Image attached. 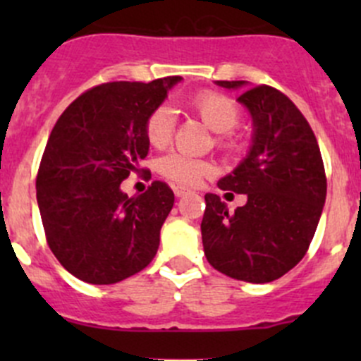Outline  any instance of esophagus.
Here are the masks:
<instances>
[{"instance_id": "esophagus-1", "label": "esophagus", "mask_w": 361, "mask_h": 361, "mask_svg": "<svg viewBox=\"0 0 361 361\" xmlns=\"http://www.w3.org/2000/svg\"><path fill=\"white\" fill-rule=\"evenodd\" d=\"M192 194L190 188H185V187H174V195L176 197H185V195Z\"/></svg>"}]
</instances>
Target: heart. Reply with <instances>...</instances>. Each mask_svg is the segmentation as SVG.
Listing matches in <instances>:
<instances>
[{"label": "heart", "mask_w": 361, "mask_h": 361, "mask_svg": "<svg viewBox=\"0 0 361 361\" xmlns=\"http://www.w3.org/2000/svg\"><path fill=\"white\" fill-rule=\"evenodd\" d=\"M190 110L202 120L214 134H228L239 122V110L231 97L218 92H201L188 103ZM174 130V113L167 104H160L148 115L145 134L152 147L164 148L169 145ZM159 171L169 180L181 185H197L202 178L213 174L209 162L190 155L171 152L159 160Z\"/></svg>", "instance_id": "heart-1"}]
</instances>
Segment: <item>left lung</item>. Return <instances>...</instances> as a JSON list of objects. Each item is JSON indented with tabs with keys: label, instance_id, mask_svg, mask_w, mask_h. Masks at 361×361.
Wrapping results in <instances>:
<instances>
[{
	"label": "left lung",
	"instance_id": "left-lung-1",
	"mask_svg": "<svg viewBox=\"0 0 361 361\" xmlns=\"http://www.w3.org/2000/svg\"><path fill=\"white\" fill-rule=\"evenodd\" d=\"M243 90L238 103L251 116L246 157L218 181L220 190L246 194L228 213L216 194H206L201 232L204 255L221 274L239 281L271 283L304 258L326 199L318 141L307 120L279 90L248 82H214Z\"/></svg>",
	"mask_w": 361,
	"mask_h": 361
}]
</instances>
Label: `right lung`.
<instances>
[{
  "instance_id": "add662e5",
  "label": "right lung",
  "mask_w": 361,
  "mask_h": 361,
  "mask_svg": "<svg viewBox=\"0 0 361 361\" xmlns=\"http://www.w3.org/2000/svg\"><path fill=\"white\" fill-rule=\"evenodd\" d=\"M181 80L103 83L73 101L54 126L36 201L50 250L75 278L113 285L154 260L173 190L154 181L145 194L129 197L120 183L150 150L148 115Z\"/></svg>"
}]
</instances>
